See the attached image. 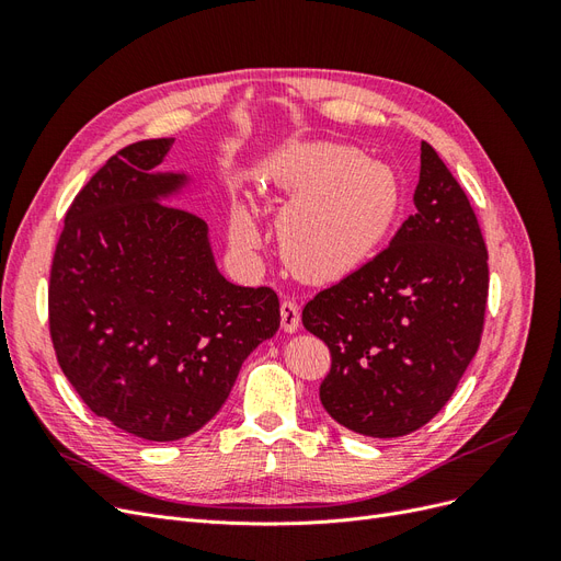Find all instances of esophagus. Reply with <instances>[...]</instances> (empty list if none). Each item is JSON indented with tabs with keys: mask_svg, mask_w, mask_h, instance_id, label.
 Wrapping results in <instances>:
<instances>
[{
	"mask_svg": "<svg viewBox=\"0 0 561 561\" xmlns=\"http://www.w3.org/2000/svg\"><path fill=\"white\" fill-rule=\"evenodd\" d=\"M299 325H301V316H299V307L295 301H290V299H285L283 304H280V328L285 330V332H297L299 330Z\"/></svg>",
	"mask_w": 561,
	"mask_h": 561,
	"instance_id": "obj_1",
	"label": "esophagus"
}]
</instances>
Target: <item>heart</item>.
Segmentation results:
<instances>
[{
	"label": "heart",
	"mask_w": 561,
	"mask_h": 561,
	"mask_svg": "<svg viewBox=\"0 0 561 561\" xmlns=\"http://www.w3.org/2000/svg\"><path fill=\"white\" fill-rule=\"evenodd\" d=\"M262 180L290 203L278 217L285 262L311 280L351 276L381 250L398 222L402 190L393 168L363 151L311 142L283 149ZM231 239L257 248L260 231L243 206L231 213Z\"/></svg>",
	"instance_id": "1"
}]
</instances>
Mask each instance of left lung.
Here are the masks:
<instances>
[{"label": "left lung", "mask_w": 561, "mask_h": 561, "mask_svg": "<svg viewBox=\"0 0 561 561\" xmlns=\"http://www.w3.org/2000/svg\"><path fill=\"white\" fill-rule=\"evenodd\" d=\"M414 208L375 260L318 293L301 322L328 344L320 402L367 437L419 431L443 410L480 346L489 266L470 203L421 142Z\"/></svg>", "instance_id": "obj_1"}]
</instances>
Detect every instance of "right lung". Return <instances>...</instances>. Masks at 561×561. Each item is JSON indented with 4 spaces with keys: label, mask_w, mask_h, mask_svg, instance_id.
<instances>
[{
    "label": "right lung",
    "mask_w": 561,
    "mask_h": 561,
    "mask_svg": "<svg viewBox=\"0 0 561 561\" xmlns=\"http://www.w3.org/2000/svg\"><path fill=\"white\" fill-rule=\"evenodd\" d=\"M173 142L128 145L91 178L67 210L48 285L62 375L93 414L151 443L206 426L280 328L276 293L229 283L208 225L173 208L196 182L161 168Z\"/></svg>",
    "instance_id": "1"
}]
</instances>
